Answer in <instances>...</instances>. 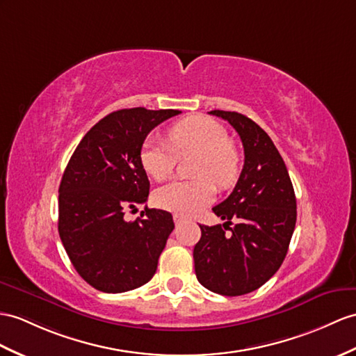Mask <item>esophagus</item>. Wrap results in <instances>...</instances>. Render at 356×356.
Listing matches in <instances>:
<instances>
[{
	"mask_svg": "<svg viewBox=\"0 0 356 356\" xmlns=\"http://www.w3.org/2000/svg\"><path fill=\"white\" fill-rule=\"evenodd\" d=\"M173 222H175V225L178 227V225L184 222V218H183V216H179V214H173Z\"/></svg>",
	"mask_w": 356,
	"mask_h": 356,
	"instance_id": "esophagus-1",
	"label": "esophagus"
}]
</instances>
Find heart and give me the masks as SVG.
I'll use <instances>...</instances> for the list:
<instances>
[{
  "label": "heart",
  "instance_id": "1",
  "mask_svg": "<svg viewBox=\"0 0 356 356\" xmlns=\"http://www.w3.org/2000/svg\"><path fill=\"white\" fill-rule=\"evenodd\" d=\"M168 140L148 137L142 143L140 163L148 175L161 181L172 175L178 157L196 154L195 179H178L157 188L154 201L163 210L192 216L211 202L219 188H229L240 175V154L229 140L228 131L218 120L190 116L168 129Z\"/></svg>",
  "mask_w": 356,
  "mask_h": 356
}]
</instances>
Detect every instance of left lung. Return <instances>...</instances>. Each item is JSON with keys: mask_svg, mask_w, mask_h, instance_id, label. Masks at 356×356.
Here are the masks:
<instances>
[{"mask_svg": "<svg viewBox=\"0 0 356 356\" xmlns=\"http://www.w3.org/2000/svg\"><path fill=\"white\" fill-rule=\"evenodd\" d=\"M238 133L245 164L232 193L213 211L222 225L201 228L193 249L196 278L223 296H241L266 284L287 255L296 225V196L289 170L272 138L237 111L213 110ZM232 218L238 223L229 225ZM229 227L231 234H225Z\"/></svg>", "mask_w": 356, "mask_h": 356, "instance_id": "8db88e82", "label": "left lung"}]
</instances>
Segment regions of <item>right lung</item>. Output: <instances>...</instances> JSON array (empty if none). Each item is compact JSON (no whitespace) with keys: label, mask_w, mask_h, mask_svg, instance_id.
Listing matches in <instances>:
<instances>
[{"label":"right lung","mask_w":356,"mask_h":356,"mask_svg":"<svg viewBox=\"0 0 356 356\" xmlns=\"http://www.w3.org/2000/svg\"><path fill=\"white\" fill-rule=\"evenodd\" d=\"M179 110L113 111L78 143L58 187V234L81 278L104 293L148 282L173 231L172 214L145 208L127 222V208L145 204L149 179L140 163L146 136Z\"/></svg>","instance_id":"add662e5"}]
</instances>
